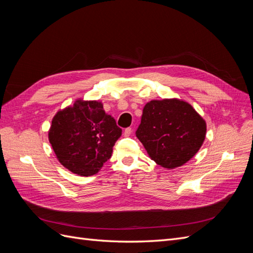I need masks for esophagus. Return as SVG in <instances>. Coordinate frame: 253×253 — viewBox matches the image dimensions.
I'll use <instances>...</instances> for the list:
<instances>
[{"mask_svg":"<svg viewBox=\"0 0 253 253\" xmlns=\"http://www.w3.org/2000/svg\"><path fill=\"white\" fill-rule=\"evenodd\" d=\"M132 134V128L131 127H126L125 131H124V135L126 136V137H128L129 135Z\"/></svg>","mask_w":253,"mask_h":253,"instance_id":"obj_1","label":"esophagus"}]
</instances>
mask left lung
Segmentation results:
<instances>
[{"mask_svg": "<svg viewBox=\"0 0 253 253\" xmlns=\"http://www.w3.org/2000/svg\"><path fill=\"white\" fill-rule=\"evenodd\" d=\"M206 131V121L193 106L173 98L144 105L136 136L150 158L170 170L185 165L196 154Z\"/></svg>", "mask_w": 253, "mask_h": 253, "instance_id": "8db88e82", "label": "left lung"}]
</instances>
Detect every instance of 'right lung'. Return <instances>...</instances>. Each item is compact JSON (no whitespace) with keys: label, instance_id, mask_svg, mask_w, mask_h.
Returning a JSON list of instances; mask_svg holds the SVG:
<instances>
[{"label":"right lung","instance_id":"obj_1","mask_svg":"<svg viewBox=\"0 0 253 253\" xmlns=\"http://www.w3.org/2000/svg\"><path fill=\"white\" fill-rule=\"evenodd\" d=\"M121 132L100 101L78 99L53 116L48 139L61 165L77 175L91 176L111 158Z\"/></svg>","mask_w":253,"mask_h":253}]
</instances>
